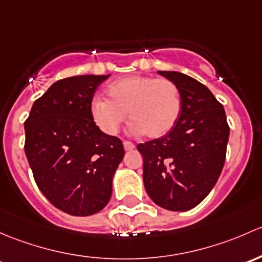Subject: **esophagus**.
<instances>
[{
	"label": "esophagus",
	"instance_id": "obj_1",
	"mask_svg": "<svg viewBox=\"0 0 262 262\" xmlns=\"http://www.w3.org/2000/svg\"><path fill=\"white\" fill-rule=\"evenodd\" d=\"M123 147H125V150H126V151H128V150H134V149H135V145L132 144V142L123 141Z\"/></svg>",
	"mask_w": 262,
	"mask_h": 262
}]
</instances>
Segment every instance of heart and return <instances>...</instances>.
Masks as SVG:
<instances>
[{
	"label": "heart",
	"instance_id": "obj_1",
	"mask_svg": "<svg viewBox=\"0 0 262 262\" xmlns=\"http://www.w3.org/2000/svg\"><path fill=\"white\" fill-rule=\"evenodd\" d=\"M106 94L108 99L92 101L91 115L110 136L117 134L128 112L134 134L159 139L175 127L182 112L179 90L165 78L130 75L112 82Z\"/></svg>",
	"mask_w": 262,
	"mask_h": 262
}]
</instances>
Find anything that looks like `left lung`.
Returning a JSON list of instances; mask_svg holds the SVG:
<instances>
[{
	"mask_svg": "<svg viewBox=\"0 0 262 262\" xmlns=\"http://www.w3.org/2000/svg\"><path fill=\"white\" fill-rule=\"evenodd\" d=\"M158 73L177 84L182 112L168 135L137 145L144 156V185L161 208L189 211L222 172L230 127L225 108L206 85L179 72Z\"/></svg>",
	"mask_w": 262,
	"mask_h": 262,
	"instance_id": "left-lung-1",
	"label": "left lung"
}]
</instances>
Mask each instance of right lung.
<instances>
[{"mask_svg": "<svg viewBox=\"0 0 262 262\" xmlns=\"http://www.w3.org/2000/svg\"><path fill=\"white\" fill-rule=\"evenodd\" d=\"M108 75L58 80L34 102L25 122V154L48 201L71 215L102 211L125 156L120 139L99 130L91 115L97 87Z\"/></svg>", "mask_w": 262, "mask_h": 262, "instance_id": "1", "label": "right lung"}]
</instances>
